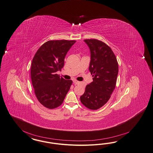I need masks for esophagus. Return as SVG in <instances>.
<instances>
[{
    "label": "esophagus",
    "mask_w": 153,
    "mask_h": 153,
    "mask_svg": "<svg viewBox=\"0 0 153 153\" xmlns=\"http://www.w3.org/2000/svg\"><path fill=\"white\" fill-rule=\"evenodd\" d=\"M73 82H74V84L75 85H79L80 84V82H79V81H77V80H74L73 81Z\"/></svg>",
    "instance_id": "esophagus-1"
}]
</instances>
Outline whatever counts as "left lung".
Returning a JSON list of instances; mask_svg holds the SVG:
<instances>
[{"instance_id":"obj_1","label":"left lung","mask_w":153,"mask_h":153,"mask_svg":"<svg viewBox=\"0 0 153 153\" xmlns=\"http://www.w3.org/2000/svg\"><path fill=\"white\" fill-rule=\"evenodd\" d=\"M84 42L90 51L89 69L93 81L86 85L80 100L89 109L95 110L105 105L115 89L118 63L111 48L104 42L95 39Z\"/></svg>"}]
</instances>
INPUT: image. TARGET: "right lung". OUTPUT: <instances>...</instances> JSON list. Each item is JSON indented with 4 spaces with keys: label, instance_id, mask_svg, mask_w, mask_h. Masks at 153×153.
<instances>
[{
    "label": "right lung",
    "instance_id": "obj_1",
    "mask_svg": "<svg viewBox=\"0 0 153 153\" xmlns=\"http://www.w3.org/2000/svg\"><path fill=\"white\" fill-rule=\"evenodd\" d=\"M76 41H48L37 50L32 60L31 79L38 101L48 108L61 105L72 80L56 74L63 67L64 58Z\"/></svg>",
    "mask_w": 153,
    "mask_h": 153
}]
</instances>
